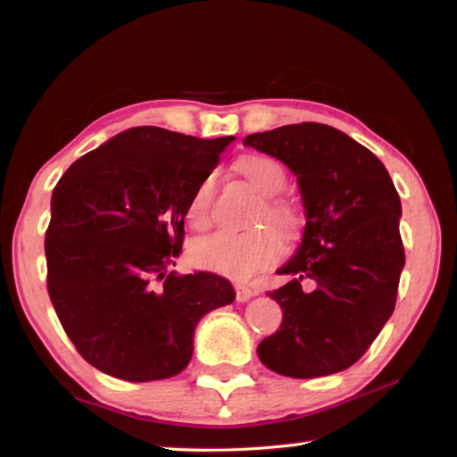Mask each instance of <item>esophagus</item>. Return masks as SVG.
I'll list each match as a JSON object with an SVG mask.
<instances>
[{
  "mask_svg": "<svg viewBox=\"0 0 457 457\" xmlns=\"http://www.w3.org/2000/svg\"><path fill=\"white\" fill-rule=\"evenodd\" d=\"M253 294H256V292L247 288V286H236V300H237V303H247V300H250Z\"/></svg>",
  "mask_w": 457,
  "mask_h": 457,
  "instance_id": "obj_1",
  "label": "esophagus"
}]
</instances>
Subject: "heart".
I'll return each instance as SVG.
<instances>
[{
	"label": "heart",
	"instance_id": "1",
	"mask_svg": "<svg viewBox=\"0 0 457 457\" xmlns=\"http://www.w3.org/2000/svg\"><path fill=\"white\" fill-rule=\"evenodd\" d=\"M237 171L247 183L264 195L256 223L270 221L284 237L298 234L303 215L290 201L276 197L284 189L286 173L282 165L268 154H245L237 161ZM215 193V175L201 177L189 195L185 218L191 228H205L212 220V204ZM282 253V242L272 228H258L252 231H213L199 237L191 245V258L195 266L207 272L231 278V280H250L262 270L276 264Z\"/></svg>",
	"mask_w": 457,
	"mask_h": 457
}]
</instances>
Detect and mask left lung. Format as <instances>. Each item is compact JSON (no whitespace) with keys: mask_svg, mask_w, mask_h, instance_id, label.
Wrapping results in <instances>:
<instances>
[{"mask_svg":"<svg viewBox=\"0 0 457 457\" xmlns=\"http://www.w3.org/2000/svg\"><path fill=\"white\" fill-rule=\"evenodd\" d=\"M298 177L303 244L278 270L292 280L268 294L284 311L258 357L278 375L311 378L354 365L395 308L405 250L401 201L385 165L343 130L286 125L244 138Z\"/></svg>","mask_w":457,"mask_h":457,"instance_id":"left-lung-1","label":"left lung"}]
</instances>
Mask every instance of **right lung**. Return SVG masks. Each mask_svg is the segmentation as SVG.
Returning a JSON list of instances; mask_svg holds the SVG:
<instances>
[{"mask_svg":"<svg viewBox=\"0 0 457 457\" xmlns=\"http://www.w3.org/2000/svg\"><path fill=\"white\" fill-rule=\"evenodd\" d=\"M231 141L135 127L84 154L54 187L48 294L92 367L135 383L179 375L201 316L234 303L226 278L169 272L189 195Z\"/></svg>","mask_w":457,"mask_h":457,"instance_id":"obj_1","label":"right lung"}]
</instances>
